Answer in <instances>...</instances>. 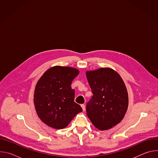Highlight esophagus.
Segmentation results:
<instances>
[{
	"mask_svg": "<svg viewBox=\"0 0 158 158\" xmlns=\"http://www.w3.org/2000/svg\"><path fill=\"white\" fill-rule=\"evenodd\" d=\"M81 107H82V110L85 111V105L84 104H81Z\"/></svg>",
	"mask_w": 158,
	"mask_h": 158,
	"instance_id": "esophagus-1",
	"label": "esophagus"
}]
</instances>
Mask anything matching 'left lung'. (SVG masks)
Instances as JSON below:
<instances>
[{
    "label": "left lung",
    "mask_w": 158,
    "mask_h": 158,
    "mask_svg": "<svg viewBox=\"0 0 158 158\" xmlns=\"http://www.w3.org/2000/svg\"><path fill=\"white\" fill-rule=\"evenodd\" d=\"M86 77L93 96L86 106L87 115L99 130L113 127L124 118L128 94L120 75L109 67L87 71Z\"/></svg>",
    "instance_id": "1"
}]
</instances>
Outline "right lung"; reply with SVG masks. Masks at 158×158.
I'll return each mask as SVG.
<instances>
[{"label":"right lung","instance_id":"1","mask_svg":"<svg viewBox=\"0 0 158 158\" xmlns=\"http://www.w3.org/2000/svg\"><path fill=\"white\" fill-rule=\"evenodd\" d=\"M79 71L74 67L56 65L45 72L34 91V103L40 120L48 126L66 127L82 107L74 102L75 91L71 85Z\"/></svg>","mask_w":158,"mask_h":158}]
</instances>
